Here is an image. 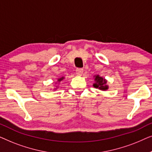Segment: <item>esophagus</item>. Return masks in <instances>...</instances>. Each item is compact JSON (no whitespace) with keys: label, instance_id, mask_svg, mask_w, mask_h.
I'll return each instance as SVG.
<instances>
[{"label":"esophagus","instance_id":"1","mask_svg":"<svg viewBox=\"0 0 152 152\" xmlns=\"http://www.w3.org/2000/svg\"><path fill=\"white\" fill-rule=\"evenodd\" d=\"M83 72H84V70H83V69H77L76 70V75L77 76H82Z\"/></svg>","mask_w":152,"mask_h":152}]
</instances>
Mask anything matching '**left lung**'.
<instances>
[{
    "label": "left lung",
    "instance_id": "8db88e82",
    "mask_svg": "<svg viewBox=\"0 0 152 152\" xmlns=\"http://www.w3.org/2000/svg\"><path fill=\"white\" fill-rule=\"evenodd\" d=\"M94 77V84L93 86L95 88H98L101 91H107L109 89V86L107 84V80L99 75H95L93 76Z\"/></svg>",
    "mask_w": 152,
    "mask_h": 152
}]
</instances>
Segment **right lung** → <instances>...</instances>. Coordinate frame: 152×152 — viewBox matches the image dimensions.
Instances as JSON below:
<instances>
[{
  "mask_svg": "<svg viewBox=\"0 0 152 152\" xmlns=\"http://www.w3.org/2000/svg\"><path fill=\"white\" fill-rule=\"evenodd\" d=\"M64 78H65V77H59V78H58V79H57V82H55V84H59V82H61V81H62V80H63ZM58 87H59V86H56V87H55V88H54V90H57V88H58Z\"/></svg>",
  "mask_w": 152,
  "mask_h": 152,
  "instance_id": "add662e5",
  "label": "right lung"
}]
</instances>
